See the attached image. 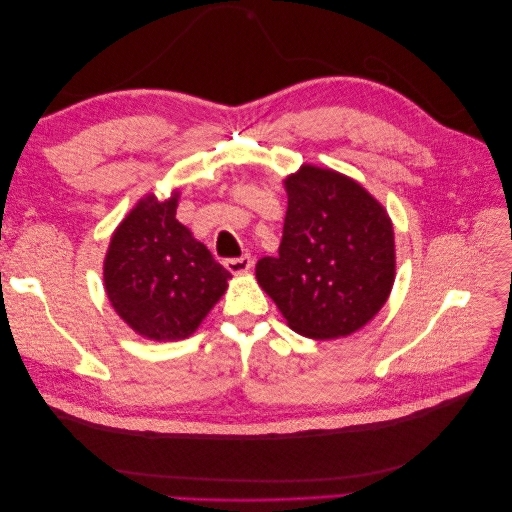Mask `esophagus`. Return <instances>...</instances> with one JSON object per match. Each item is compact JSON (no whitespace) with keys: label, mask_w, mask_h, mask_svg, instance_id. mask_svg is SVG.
Returning a JSON list of instances; mask_svg holds the SVG:
<instances>
[{"label":"esophagus","mask_w":512,"mask_h":512,"mask_svg":"<svg viewBox=\"0 0 512 512\" xmlns=\"http://www.w3.org/2000/svg\"><path fill=\"white\" fill-rule=\"evenodd\" d=\"M224 267L235 275L247 273V271H252V267H254V258L250 254H243L241 258H228V260H224Z\"/></svg>","instance_id":"34e87169"}]
</instances>
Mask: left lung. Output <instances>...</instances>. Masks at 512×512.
I'll return each instance as SVG.
<instances>
[{
  "instance_id": "8db88e82",
  "label": "left lung",
  "mask_w": 512,
  "mask_h": 512,
  "mask_svg": "<svg viewBox=\"0 0 512 512\" xmlns=\"http://www.w3.org/2000/svg\"><path fill=\"white\" fill-rule=\"evenodd\" d=\"M284 188L280 254L258 260L260 288L299 335L337 339L359 331L395 282L389 213L361 183L331 168L303 164Z\"/></svg>"
}]
</instances>
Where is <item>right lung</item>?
Returning <instances> with one entry per match:
<instances>
[{"label":"right lung","mask_w":512,"mask_h":512,"mask_svg":"<svg viewBox=\"0 0 512 512\" xmlns=\"http://www.w3.org/2000/svg\"><path fill=\"white\" fill-rule=\"evenodd\" d=\"M179 192L147 194L115 228L104 258V288L132 331L153 342L190 337L222 299L230 273L177 215Z\"/></svg>","instance_id":"add662e5"}]
</instances>
